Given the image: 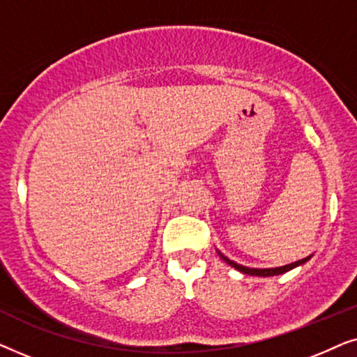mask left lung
I'll return each mask as SVG.
<instances>
[{"label": "left lung", "mask_w": 357, "mask_h": 357, "mask_svg": "<svg viewBox=\"0 0 357 357\" xmlns=\"http://www.w3.org/2000/svg\"><path fill=\"white\" fill-rule=\"evenodd\" d=\"M216 252H218V255L221 257L222 260L227 263V265H231L232 268H236L237 271L243 273V275H250V276H263V278H266V276H276V275H282V273H286V271H291L292 268H297V266L304 265L305 261H309L310 258H312V255H309V257L302 258V260H299V261L289 263V265H284V266H278V268H248V266L238 265V263L232 261V260H229V258H227L226 255H222V253L219 252V250H216Z\"/></svg>", "instance_id": "8db88e82"}]
</instances>
